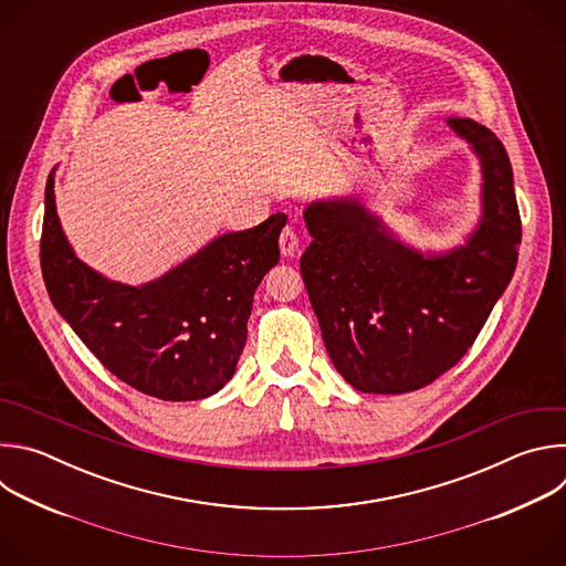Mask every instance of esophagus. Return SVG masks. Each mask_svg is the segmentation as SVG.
<instances>
[{
    "label": "esophagus",
    "mask_w": 566,
    "mask_h": 566,
    "mask_svg": "<svg viewBox=\"0 0 566 566\" xmlns=\"http://www.w3.org/2000/svg\"><path fill=\"white\" fill-rule=\"evenodd\" d=\"M297 247H300L297 232L291 226L282 228V232H280V251H282V255L284 258H293L297 253Z\"/></svg>",
    "instance_id": "obj_1"
}]
</instances>
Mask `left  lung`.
<instances>
[{
	"label": "left lung",
	"instance_id": "left-lung-1",
	"mask_svg": "<svg viewBox=\"0 0 566 566\" xmlns=\"http://www.w3.org/2000/svg\"><path fill=\"white\" fill-rule=\"evenodd\" d=\"M448 125L481 168V214L463 244L441 253L408 247L356 197L304 208L313 241L300 271L322 340L365 394L415 391L454 367L517 266L522 221L509 154L470 118Z\"/></svg>",
	"mask_w": 566,
	"mask_h": 566
}]
</instances>
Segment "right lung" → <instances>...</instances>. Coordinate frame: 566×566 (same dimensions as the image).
Here are the masks:
<instances>
[{"label": "right lung", "instance_id": "1", "mask_svg": "<svg viewBox=\"0 0 566 566\" xmlns=\"http://www.w3.org/2000/svg\"><path fill=\"white\" fill-rule=\"evenodd\" d=\"M55 170L44 192L42 277L57 313L123 382L160 400L219 391L244 352L253 295L280 262L286 214L214 237L186 262L140 286L80 260L55 210Z\"/></svg>", "mask_w": 566, "mask_h": 566}]
</instances>
